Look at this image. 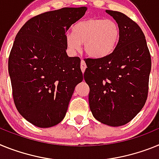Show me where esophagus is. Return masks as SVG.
<instances>
[{"instance_id": "34e87169", "label": "esophagus", "mask_w": 159, "mask_h": 159, "mask_svg": "<svg viewBox=\"0 0 159 159\" xmlns=\"http://www.w3.org/2000/svg\"><path fill=\"white\" fill-rule=\"evenodd\" d=\"M85 69H86V64H85V61L81 60V71H82V73H84V72H85Z\"/></svg>"}]
</instances>
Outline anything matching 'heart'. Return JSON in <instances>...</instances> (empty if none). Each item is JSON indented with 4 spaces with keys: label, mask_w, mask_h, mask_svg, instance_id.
I'll return each instance as SVG.
<instances>
[{
    "label": "heart",
    "mask_w": 159,
    "mask_h": 159,
    "mask_svg": "<svg viewBox=\"0 0 159 159\" xmlns=\"http://www.w3.org/2000/svg\"><path fill=\"white\" fill-rule=\"evenodd\" d=\"M121 36L119 25L114 20L89 18L76 23L72 33L66 35V47L74 54L84 44L85 53L96 59L104 58L114 51Z\"/></svg>",
    "instance_id": "heart-1"
}]
</instances>
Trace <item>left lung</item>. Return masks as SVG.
Returning <instances> with one entry per match:
<instances>
[{"label": "left lung", "mask_w": 159, "mask_h": 159, "mask_svg": "<svg viewBox=\"0 0 159 159\" xmlns=\"http://www.w3.org/2000/svg\"><path fill=\"white\" fill-rule=\"evenodd\" d=\"M119 25L116 49L104 58H87L84 73L89 104L98 121L111 126L128 123L147 99L151 58L139 25L124 13L106 10Z\"/></svg>", "instance_id": "8db88e82"}]
</instances>
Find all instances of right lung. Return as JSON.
<instances>
[{
    "label": "right lung",
    "mask_w": 159,
    "mask_h": 159,
    "mask_svg": "<svg viewBox=\"0 0 159 159\" xmlns=\"http://www.w3.org/2000/svg\"><path fill=\"white\" fill-rule=\"evenodd\" d=\"M86 8H62L32 17L19 30L9 57L14 104L33 125L62 121L75 86L83 80L78 57H68L66 33Z\"/></svg>",
    "instance_id": "right-lung-1"
}]
</instances>
